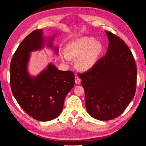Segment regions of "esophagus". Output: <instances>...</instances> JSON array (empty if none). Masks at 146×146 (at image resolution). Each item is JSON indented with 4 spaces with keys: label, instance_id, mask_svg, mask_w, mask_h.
I'll use <instances>...</instances> for the list:
<instances>
[{
    "label": "esophagus",
    "instance_id": "34e87169",
    "mask_svg": "<svg viewBox=\"0 0 146 146\" xmlns=\"http://www.w3.org/2000/svg\"><path fill=\"white\" fill-rule=\"evenodd\" d=\"M75 83H76V84H80V83H81V80H80V78H79L78 76H75Z\"/></svg>",
    "mask_w": 146,
    "mask_h": 146
}]
</instances>
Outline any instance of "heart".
<instances>
[{"label":"heart","mask_w":146,"mask_h":146,"mask_svg":"<svg viewBox=\"0 0 146 146\" xmlns=\"http://www.w3.org/2000/svg\"><path fill=\"white\" fill-rule=\"evenodd\" d=\"M102 51V45L98 41H95L92 37H82L71 41L67 46L64 60L68 58H76L75 66L83 71L90 70L94 67Z\"/></svg>","instance_id":"heart-1"}]
</instances>
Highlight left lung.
<instances>
[{
  "label": "left lung",
  "instance_id": "obj_1",
  "mask_svg": "<svg viewBox=\"0 0 146 146\" xmlns=\"http://www.w3.org/2000/svg\"><path fill=\"white\" fill-rule=\"evenodd\" d=\"M108 49L92 69L78 74L85 90V106L94 119L109 120L119 117L134 97L137 67L125 42L105 31Z\"/></svg>",
  "mask_w": 146,
  "mask_h": 146
}]
</instances>
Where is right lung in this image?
I'll return each instance as SVG.
<instances>
[{
    "label": "right lung",
    "instance_id": "obj_1",
    "mask_svg": "<svg viewBox=\"0 0 146 146\" xmlns=\"http://www.w3.org/2000/svg\"><path fill=\"white\" fill-rule=\"evenodd\" d=\"M55 35L46 39L42 29L34 31L21 42L11 62L12 94L27 114L42 122L60 115L64 98L75 85L72 71L59 70L52 63H49L36 76L27 70L31 52L41 50L46 45L58 54L59 48L53 46Z\"/></svg>",
    "mask_w": 146,
    "mask_h": 146
}]
</instances>
